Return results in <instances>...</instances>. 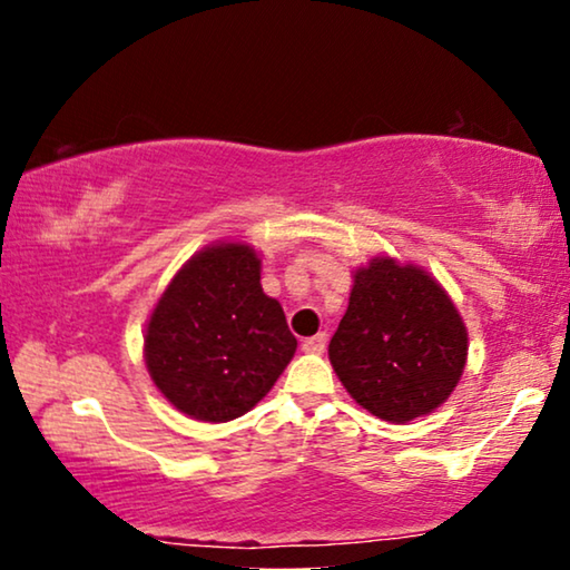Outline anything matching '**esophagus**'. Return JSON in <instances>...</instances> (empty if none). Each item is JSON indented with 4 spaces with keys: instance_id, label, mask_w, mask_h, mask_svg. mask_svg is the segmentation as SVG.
<instances>
[{
    "instance_id": "esophagus-1",
    "label": "esophagus",
    "mask_w": 570,
    "mask_h": 570,
    "mask_svg": "<svg viewBox=\"0 0 570 570\" xmlns=\"http://www.w3.org/2000/svg\"><path fill=\"white\" fill-rule=\"evenodd\" d=\"M303 353H311V355H322L324 347H326V334H314V337L303 340Z\"/></svg>"
}]
</instances>
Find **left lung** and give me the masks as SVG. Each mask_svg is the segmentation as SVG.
<instances>
[{
    "label": "left lung",
    "instance_id": "1",
    "mask_svg": "<svg viewBox=\"0 0 570 570\" xmlns=\"http://www.w3.org/2000/svg\"><path fill=\"white\" fill-rule=\"evenodd\" d=\"M466 350L464 318L431 272L394 256L353 272L330 361L371 415L396 425L431 415L462 379Z\"/></svg>",
    "mask_w": 570,
    "mask_h": 570
}]
</instances>
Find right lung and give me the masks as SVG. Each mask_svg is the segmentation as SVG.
I'll return each instance as SVG.
<instances>
[{
    "mask_svg": "<svg viewBox=\"0 0 570 570\" xmlns=\"http://www.w3.org/2000/svg\"><path fill=\"white\" fill-rule=\"evenodd\" d=\"M298 342L262 291V259L244 240H217L176 272L145 326V365L186 417L228 423L256 407Z\"/></svg>",
    "mask_w": 570,
    "mask_h": 570,
    "instance_id": "obj_1",
    "label": "right lung"
}]
</instances>
